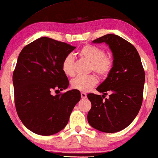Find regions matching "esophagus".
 Wrapping results in <instances>:
<instances>
[{"label":"esophagus","mask_w":158,"mask_h":158,"mask_svg":"<svg viewBox=\"0 0 158 158\" xmlns=\"http://www.w3.org/2000/svg\"><path fill=\"white\" fill-rule=\"evenodd\" d=\"M81 98L83 99H85L87 98V94H86L85 93H81Z\"/></svg>","instance_id":"1"}]
</instances>
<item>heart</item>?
Returning a JSON list of instances; mask_svg holds the SVG:
<instances>
[{
    "label": "heart",
    "instance_id": "b5f03b06",
    "mask_svg": "<svg viewBox=\"0 0 158 158\" xmlns=\"http://www.w3.org/2000/svg\"><path fill=\"white\" fill-rule=\"evenodd\" d=\"M83 59L91 64L90 71H94L101 77H106L113 70L114 61L110 56L106 55V52L101 47L87 44L78 52ZM62 70L68 76L74 75V61L72 55H68L62 62ZM98 83V78L95 75L88 76H77L71 81V87L80 91H88Z\"/></svg>",
    "mask_w": 158,
    "mask_h": 158
}]
</instances>
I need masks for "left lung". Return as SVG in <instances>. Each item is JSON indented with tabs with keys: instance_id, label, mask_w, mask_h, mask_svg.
Returning a JSON list of instances; mask_svg holds the SVG:
<instances>
[{
	"instance_id": "8db88e82",
	"label": "left lung",
	"mask_w": 158,
	"mask_h": 158,
	"mask_svg": "<svg viewBox=\"0 0 158 158\" xmlns=\"http://www.w3.org/2000/svg\"><path fill=\"white\" fill-rule=\"evenodd\" d=\"M93 42L109 45L113 53L114 67L107 78L96 88L103 93V96L88 94L91 103L88 122L103 132H117L128 127L139 113L143 100L144 70L137 49L121 36L109 34ZM108 91L111 95L109 99H105Z\"/></svg>"
}]
</instances>
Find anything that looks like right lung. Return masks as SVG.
<instances>
[{
    "label": "right lung",
    "mask_w": 158,
    "mask_h": 158,
    "mask_svg": "<svg viewBox=\"0 0 158 158\" xmlns=\"http://www.w3.org/2000/svg\"><path fill=\"white\" fill-rule=\"evenodd\" d=\"M75 48L41 37L26 45L19 54L13 73L15 106L23 125L34 133L49 136L59 132L81 100V93L75 89L56 96L51 94L68 87L62 62Z\"/></svg>",
    "instance_id": "1"
}]
</instances>
